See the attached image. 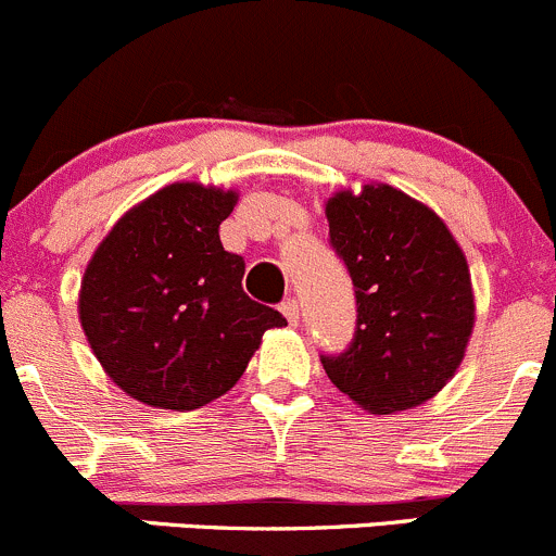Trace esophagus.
Here are the masks:
<instances>
[{
	"label": "esophagus",
	"instance_id": "34e87169",
	"mask_svg": "<svg viewBox=\"0 0 556 556\" xmlns=\"http://www.w3.org/2000/svg\"><path fill=\"white\" fill-rule=\"evenodd\" d=\"M279 309H282V314H285V317H288V323H290V325L299 323V301H295V299H288V301H285L282 306H279Z\"/></svg>",
	"mask_w": 556,
	"mask_h": 556
}]
</instances>
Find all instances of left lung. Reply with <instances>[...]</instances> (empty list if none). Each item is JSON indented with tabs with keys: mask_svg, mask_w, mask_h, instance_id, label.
Returning <instances> with one entry per match:
<instances>
[{
	"mask_svg": "<svg viewBox=\"0 0 556 556\" xmlns=\"http://www.w3.org/2000/svg\"><path fill=\"white\" fill-rule=\"evenodd\" d=\"M328 242L355 285V336L319 355L328 379L374 414L406 412L457 371L473 330L463 250L433 210L390 185L325 204Z\"/></svg>",
	"mask_w": 556,
	"mask_h": 556,
	"instance_id": "obj_1",
	"label": "left lung"
}]
</instances>
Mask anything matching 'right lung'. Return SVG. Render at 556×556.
<instances>
[{
	"label": "right lung",
	"mask_w": 556,
	"mask_h": 556,
	"mask_svg": "<svg viewBox=\"0 0 556 556\" xmlns=\"http://www.w3.org/2000/svg\"><path fill=\"white\" fill-rule=\"evenodd\" d=\"M233 190L177 182L117 220L93 252L80 323L110 379L148 406L190 412L231 390L268 328L288 319L244 293L220 242Z\"/></svg>",
	"instance_id": "add662e5"
}]
</instances>
